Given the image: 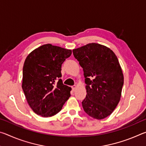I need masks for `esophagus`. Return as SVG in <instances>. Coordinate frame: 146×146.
<instances>
[{"label":"esophagus","mask_w":146,"mask_h":146,"mask_svg":"<svg viewBox=\"0 0 146 146\" xmlns=\"http://www.w3.org/2000/svg\"><path fill=\"white\" fill-rule=\"evenodd\" d=\"M71 88H72V90H73V91H75V90H76V86L75 85H74V86H73Z\"/></svg>","instance_id":"1"}]
</instances>
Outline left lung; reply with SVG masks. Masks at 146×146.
Listing matches in <instances>:
<instances>
[{"mask_svg":"<svg viewBox=\"0 0 146 146\" xmlns=\"http://www.w3.org/2000/svg\"><path fill=\"white\" fill-rule=\"evenodd\" d=\"M73 53L85 77L87 95L82 102L84 110L95 119L106 118L119 102L123 84L117 56L111 49L97 43L74 49Z\"/></svg>","mask_w":146,"mask_h":146,"instance_id":"left-lung-1","label":"left lung"}]
</instances>
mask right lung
Listing matches in <instances>:
<instances>
[{
  "label": "right lung",
  "instance_id": "right-lung-1",
  "mask_svg": "<svg viewBox=\"0 0 146 146\" xmlns=\"http://www.w3.org/2000/svg\"><path fill=\"white\" fill-rule=\"evenodd\" d=\"M71 53V49L47 44L26 57L22 88L29 106L38 115H56L71 96V88L63 84L60 78L62 64Z\"/></svg>",
  "mask_w": 146,
  "mask_h": 146
}]
</instances>
